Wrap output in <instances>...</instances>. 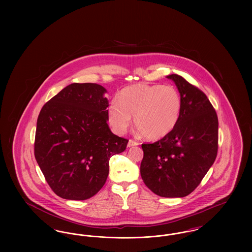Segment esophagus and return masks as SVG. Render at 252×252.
Instances as JSON below:
<instances>
[{"instance_id":"esophagus-1","label":"esophagus","mask_w":252,"mask_h":252,"mask_svg":"<svg viewBox=\"0 0 252 252\" xmlns=\"http://www.w3.org/2000/svg\"><path fill=\"white\" fill-rule=\"evenodd\" d=\"M139 143H137V142H135V141H133V140H129L128 141V144H127V147H132V146H136V145H138Z\"/></svg>"}]
</instances>
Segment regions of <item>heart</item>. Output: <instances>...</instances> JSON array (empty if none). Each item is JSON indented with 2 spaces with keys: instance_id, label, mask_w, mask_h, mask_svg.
<instances>
[{
  "instance_id": "heart-1",
  "label": "heart",
  "mask_w": 252,
  "mask_h": 252,
  "mask_svg": "<svg viewBox=\"0 0 252 252\" xmlns=\"http://www.w3.org/2000/svg\"><path fill=\"white\" fill-rule=\"evenodd\" d=\"M182 100L172 86L132 85L123 89L108 108L111 128L124 134L131 124L148 140H159L175 129L180 118Z\"/></svg>"
}]
</instances>
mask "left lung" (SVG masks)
Masks as SVG:
<instances>
[{
  "label": "left lung",
  "mask_w": 252,
  "mask_h": 252,
  "mask_svg": "<svg viewBox=\"0 0 252 252\" xmlns=\"http://www.w3.org/2000/svg\"><path fill=\"white\" fill-rule=\"evenodd\" d=\"M167 78L177 85L182 100L175 129L153 144H143L141 176L162 197H183L200 184L218 150V118L201 90L179 74Z\"/></svg>",
  "instance_id": "left-lung-1"
}]
</instances>
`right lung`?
Wrapping results in <instances>:
<instances>
[{"mask_svg":"<svg viewBox=\"0 0 252 252\" xmlns=\"http://www.w3.org/2000/svg\"><path fill=\"white\" fill-rule=\"evenodd\" d=\"M106 89L73 83L42 107L34 153L45 180L64 199L85 200L106 183L109 158L126 150L127 139L108 127Z\"/></svg>","mask_w":252,"mask_h":252,"instance_id":"1","label":"right lung"}]
</instances>
